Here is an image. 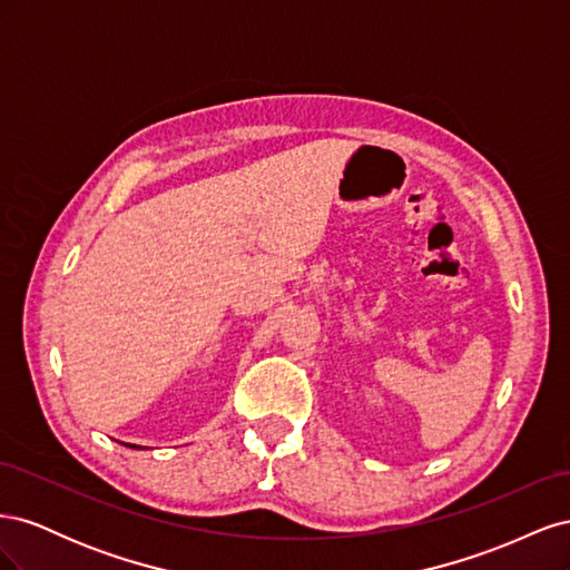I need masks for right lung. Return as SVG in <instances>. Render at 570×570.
<instances>
[{
	"label": "right lung",
	"instance_id": "obj_1",
	"mask_svg": "<svg viewBox=\"0 0 570 570\" xmlns=\"http://www.w3.org/2000/svg\"><path fill=\"white\" fill-rule=\"evenodd\" d=\"M128 446H135V444H128ZM135 450H140V446H135Z\"/></svg>",
	"mask_w": 570,
	"mask_h": 570
}]
</instances>
